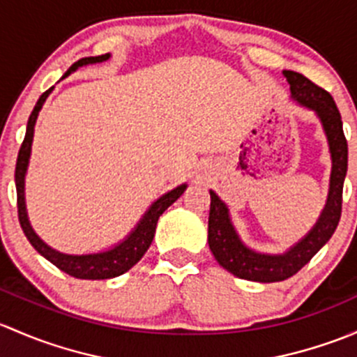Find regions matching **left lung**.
<instances>
[{"instance_id":"8db88e82","label":"left lung","mask_w":357,"mask_h":357,"mask_svg":"<svg viewBox=\"0 0 357 357\" xmlns=\"http://www.w3.org/2000/svg\"><path fill=\"white\" fill-rule=\"evenodd\" d=\"M284 75L290 84V93L297 102L306 108L314 109L321 120L328 139L330 153H332V177H330V192L325 209L319 216L318 223L310 234L297 242L285 255L270 256L255 252L241 242L235 229L230 223L229 209L225 203L213 190L211 206L208 218V242L213 256L227 271L238 278L252 282H282L296 275L304 264L330 241L342 215V190L344 178L347 174V139L344 135L342 119L337 109L335 101L328 91L316 86L303 73L285 70Z\"/></svg>"}]
</instances>
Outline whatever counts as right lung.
I'll return each mask as SVG.
<instances>
[{"mask_svg":"<svg viewBox=\"0 0 357 357\" xmlns=\"http://www.w3.org/2000/svg\"><path fill=\"white\" fill-rule=\"evenodd\" d=\"M109 54H101V56H86L80 58L79 61L72 65L67 70L61 79L70 75L73 70H77L82 65L87 63H99V61L108 60ZM53 89V87H51ZM51 89H47L46 93H43V96L39 98V101L36 102L34 109H32L31 116H29L27 122V132H25L24 142L20 146V151H18L17 158V167H15V185H17V208H18V222H20L22 230H24L25 237L29 238L32 245H34L36 251L39 255L44 256L47 261L54 264L56 268H60L61 271L68 273L70 277L82 278V280H105V278H113L119 277V275L125 273V271L130 270L142 256L146 255V251L151 245L154 232H156V223L158 218L163 215L165 209L170 204H174L180 196L185 190V183L178 185L177 189L170 190L168 194L161 196L156 203H153L149 211L146 213L144 218L141 220L135 230L128 235L127 238L119 244L116 248L109 249L106 252H98V255H84V256H72V255H63V252H58L54 249H51L50 245L44 244L41 238L36 235L32 230L31 223L27 220V211H25V199H24V180H25V172H27L29 158H31V146H32V137H34V125L38 120L39 109L43 108V102L46 101L47 94L51 93Z\"/></svg>","mask_w":357,"mask_h":357,"instance_id":"obj_1","label":"right lung"}]
</instances>
